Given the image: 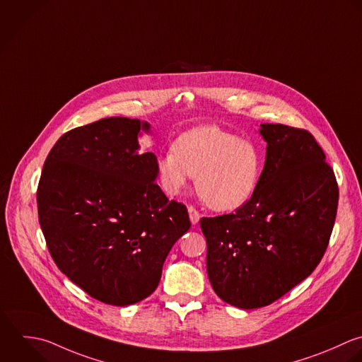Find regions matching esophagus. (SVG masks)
<instances>
[{"label":"esophagus","mask_w":362,"mask_h":362,"mask_svg":"<svg viewBox=\"0 0 362 362\" xmlns=\"http://www.w3.org/2000/svg\"><path fill=\"white\" fill-rule=\"evenodd\" d=\"M187 211H189V217H190L192 224H197L199 220H200V213L194 207H192V206L187 209Z\"/></svg>","instance_id":"obj_1"}]
</instances>
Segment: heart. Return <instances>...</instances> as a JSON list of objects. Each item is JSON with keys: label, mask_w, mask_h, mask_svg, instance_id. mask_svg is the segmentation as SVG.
Returning a JSON list of instances; mask_svg holds the SVG:
<instances>
[{"label": "heart", "mask_w": 362, "mask_h": 362, "mask_svg": "<svg viewBox=\"0 0 362 362\" xmlns=\"http://www.w3.org/2000/svg\"><path fill=\"white\" fill-rule=\"evenodd\" d=\"M160 183L177 194L196 176L200 199L216 211H234L257 192L262 173L258 145L216 125L183 132L158 159Z\"/></svg>", "instance_id": "1"}]
</instances>
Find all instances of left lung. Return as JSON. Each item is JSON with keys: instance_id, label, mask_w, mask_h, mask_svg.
<instances>
[{"instance_id": "left-lung-1", "label": "left lung", "mask_w": 362, "mask_h": 362, "mask_svg": "<svg viewBox=\"0 0 362 362\" xmlns=\"http://www.w3.org/2000/svg\"><path fill=\"white\" fill-rule=\"evenodd\" d=\"M259 134L267 156L251 200L234 214L200 220L210 284L245 310L274 303L316 269L339 206L334 172L310 132L261 124Z\"/></svg>"}]
</instances>
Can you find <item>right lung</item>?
I'll return each instance as SVG.
<instances>
[{"label": "right lung", "instance_id": "1", "mask_svg": "<svg viewBox=\"0 0 362 362\" xmlns=\"http://www.w3.org/2000/svg\"><path fill=\"white\" fill-rule=\"evenodd\" d=\"M146 121L110 117L74 128L50 149L37 216L57 268L112 306L144 300L159 285L173 244L190 228L186 206L155 183L158 159L139 152Z\"/></svg>", "mask_w": 362, "mask_h": 362}]
</instances>
